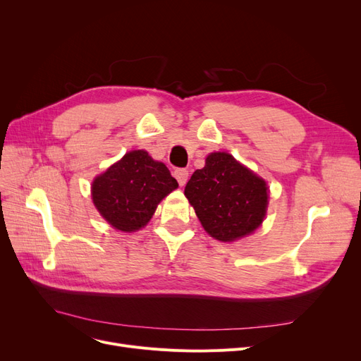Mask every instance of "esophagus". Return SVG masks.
I'll return each mask as SVG.
<instances>
[{
    "label": "esophagus",
    "instance_id": "34e87169",
    "mask_svg": "<svg viewBox=\"0 0 361 361\" xmlns=\"http://www.w3.org/2000/svg\"><path fill=\"white\" fill-rule=\"evenodd\" d=\"M174 177L177 178L180 185H184L188 180V171L185 168H178V169L174 171Z\"/></svg>",
    "mask_w": 361,
    "mask_h": 361
}]
</instances>
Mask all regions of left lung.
Segmentation results:
<instances>
[{"mask_svg":"<svg viewBox=\"0 0 361 361\" xmlns=\"http://www.w3.org/2000/svg\"><path fill=\"white\" fill-rule=\"evenodd\" d=\"M207 234L234 241L253 233L268 206V187L230 154L215 152L184 188Z\"/></svg>","mask_w":361,"mask_h":361,"instance_id":"obj_1","label":"left lung"}]
</instances>
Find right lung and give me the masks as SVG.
<instances>
[{"label":"right lung","instance_id":"1","mask_svg":"<svg viewBox=\"0 0 361 361\" xmlns=\"http://www.w3.org/2000/svg\"><path fill=\"white\" fill-rule=\"evenodd\" d=\"M178 187L169 169L145 150H133L97 177L92 199L99 214L120 231H136L154 215L157 204Z\"/></svg>","mask_w":361,"mask_h":361}]
</instances>
